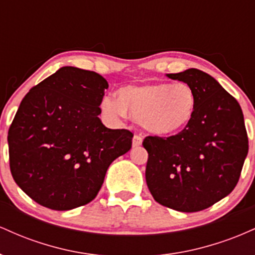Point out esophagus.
<instances>
[{"label": "esophagus", "instance_id": "1", "mask_svg": "<svg viewBox=\"0 0 255 255\" xmlns=\"http://www.w3.org/2000/svg\"><path fill=\"white\" fill-rule=\"evenodd\" d=\"M142 142V136L140 135V134H135V135L133 136V146L134 147H137V146L141 145Z\"/></svg>", "mask_w": 255, "mask_h": 255}]
</instances>
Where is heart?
Segmentation results:
<instances>
[{
    "label": "heart",
    "instance_id": "heart-1",
    "mask_svg": "<svg viewBox=\"0 0 255 255\" xmlns=\"http://www.w3.org/2000/svg\"><path fill=\"white\" fill-rule=\"evenodd\" d=\"M119 101L103 98L101 109L119 121L129 116L154 135H175L192 124L198 107L197 93L187 83L128 85L118 91Z\"/></svg>",
    "mask_w": 255,
    "mask_h": 255
}]
</instances>
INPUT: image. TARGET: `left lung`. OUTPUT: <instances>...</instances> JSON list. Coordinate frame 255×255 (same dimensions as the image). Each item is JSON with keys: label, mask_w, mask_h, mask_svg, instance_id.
Returning a JSON list of instances; mask_svg holds the SVG:
<instances>
[{"label": "left lung", "mask_w": 255, "mask_h": 255, "mask_svg": "<svg viewBox=\"0 0 255 255\" xmlns=\"http://www.w3.org/2000/svg\"><path fill=\"white\" fill-rule=\"evenodd\" d=\"M166 77L191 85L198 107L186 129L168 137H145L146 183L163 206L201 211L239 182L248 153L244 114L238 101L206 73L191 68Z\"/></svg>", "instance_id": "8db88e82"}]
</instances>
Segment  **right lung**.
I'll list each match as a JSON object with an SVG mask.
<instances>
[{
    "label": "right lung",
    "instance_id": "obj_1",
    "mask_svg": "<svg viewBox=\"0 0 255 255\" xmlns=\"http://www.w3.org/2000/svg\"><path fill=\"white\" fill-rule=\"evenodd\" d=\"M108 81L98 73L62 67L33 86L9 130V166L17 186L56 211L89 204L108 168L131 147L133 133L98 118Z\"/></svg>",
    "mask_w": 255,
    "mask_h": 255
}]
</instances>
